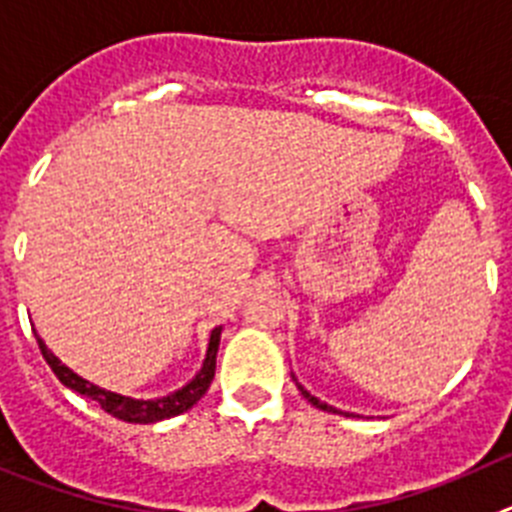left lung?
<instances>
[{"label": "left lung", "mask_w": 512, "mask_h": 512, "mask_svg": "<svg viewBox=\"0 0 512 512\" xmlns=\"http://www.w3.org/2000/svg\"><path fill=\"white\" fill-rule=\"evenodd\" d=\"M298 390H301V395H303V398H306V400H308V403H311V405H316V408H321V411H326V413H339V411H336V408H331V405L321 403V400H319V398H313V395H311V393H308V390H306V388H301V385H298Z\"/></svg>", "instance_id": "obj_1"}]
</instances>
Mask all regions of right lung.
I'll return each instance as SVG.
<instances>
[{
    "label": "right lung",
    "instance_id": "obj_1",
    "mask_svg": "<svg viewBox=\"0 0 512 512\" xmlns=\"http://www.w3.org/2000/svg\"><path fill=\"white\" fill-rule=\"evenodd\" d=\"M219 334H222V329L211 331L209 352H206L204 367H201L199 375L193 377L186 388H181L178 393L165 395V398H155V400L124 398V395L109 393V390L99 388V385H91L89 380L78 377L76 372H71L66 365H61V359L55 357V354L50 352L48 347H45L40 336H38V347H40V352H43L45 362L50 365V370L55 372V377H58V380H61L66 388H71L73 393L91 398L94 403L101 405V411H107L109 416L119 418V421L155 423V421H163V418H173V416H178V413L188 411V408H191L193 403H199L201 395L209 390L211 380H214V370H216V349H219Z\"/></svg>",
    "mask_w": 512,
    "mask_h": 512
}]
</instances>
